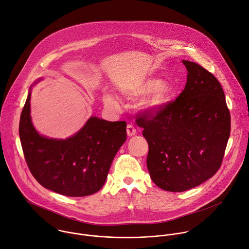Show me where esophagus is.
<instances>
[{
  "label": "esophagus",
  "instance_id": "1",
  "mask_svg": "<svg viewBox=\"0 0 249 249\" xmlns=\"http://www.w3.org/2000/svg\"><path fill=\"white\" fill-rule=\"evenodd\" d=\"M136 134H137L136 128H135L133 125L128 124V125H127V135H128L129 137H133V136H135Z\"/></svg>",
  "mask_w": 249,
  "mask_h": 249
}]
</instances>
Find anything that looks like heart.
<instances>
[{
    "label": "heart",
    "mask_w": 249,
    "mask_h": 249,
    "mask_svg": "<svg viewBox=\"0 0 249 249\" xmlns=\"http://www.w3.org/2000/svg\"><path fill=\"white\" fill-rule=\"evenodd\" d=\"M119 92L130 100L138 99L145 93L140 103L141 107L149 111H156L171 101L175 94V88L168 82H160L151 77H141L121 86ZM103 101L107 108L114 111L120 109L117 100L111 94H105Z\"/></svg>",
    "instance_id": "obj_1"
}]
</instances>
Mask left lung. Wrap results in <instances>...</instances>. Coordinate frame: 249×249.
Instances as JSON below:
<instances>
[{
	"label": "left lung",
	"instance_id": "left-lung-1",
	"mask_svg": "<svg viewBox=\"0 0 249 249\" xmlns=\"http://www.w3.org/2000/svg\"><path fill=\"white\" fill-rule=\"evenodd\" d=\"M188 74L178 97L156 111L144 110L137 124L149 146L146 165L161 189L183 192L219 170L231 131V115L217 78L183 60Z\"/></svg>",
	"mask_w": 249,
	"mask_h": 249
}]
</instances>
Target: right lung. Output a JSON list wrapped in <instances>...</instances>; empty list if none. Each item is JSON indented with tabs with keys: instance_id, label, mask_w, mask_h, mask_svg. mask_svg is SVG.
Here are the masks:
<instances>
[{
	"instance_id": "right-lung-1",
	"label": "right lung",
	"mask_w": 249,
	"mask_h": 249,
	"mask_svg": "<svg viewBox=\"0 0 249 249\" xmlns=\"http://www.w3.org/2000/svg\"><path fill=\"white\" fill-rule=\"evenodd\" d=\"M30 100L31 92L21 112L19 136L33 177L44 188L64 196L84 197L98 192L127 139V123L92 116L74 136L48 139L32 124Z\"/></svg>"
}]
</instances>
